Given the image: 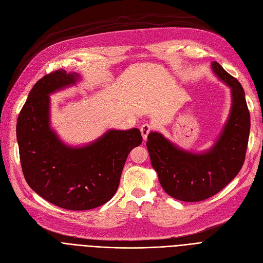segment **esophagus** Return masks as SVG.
<instances>
[{
    "mask_svg": "<svg viewBox=\"0 0 263 263\" xmlns=\"http://www.w3.org/2000/svg\"><path fill=\"white\" fill-rule=\"evenodd\" d=\"M151 129H153V123H148V122L144 123L141 127V133H142V136L144 140L147 139V136H148L149 132L151 131Z\"/></svg>",
    "mask_w": 263,
    "mask_h": 263,
    "instance_id": "esophagus-1",
    "label": "esophagus"
}]
</instances>
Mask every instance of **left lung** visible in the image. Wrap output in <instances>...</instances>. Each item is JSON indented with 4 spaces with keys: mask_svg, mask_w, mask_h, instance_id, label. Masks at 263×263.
Masks as SVG:
<instances>
[{
    "mask_svg": "<svg viewBox=\"0 0 263 263\" xmlns=\"http://www.w3.org/2000/svg\"><path fill=\"white\" fill-rule=\"evenodd\" d=\"M211 70L230 88L231 97L227 120L212 146L193 151L157 131H151L147 137L151 165L161 186L181 201H201L215 195L238 175L245 159L251 116L244 89L217 62L211 63Z\"/></svg>",
    "mask_w": 263,
    "mask_h": 263,
    "instance_id": "8db88e82",
    "label": "left lung"
}]
</instances>
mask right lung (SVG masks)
<instances>
[{"label": "right lung", "instance_id": "1", "mask_svg": "<svg viewBox=\"0 0 263 263\" xmlns=\"http://www.w3.org/2000/svg\"><path fill=\"white\" fill-rule=\"evenodd\" d=\"M81 73L58 70L40 79L17 120L22 172L30 187L63 209L100 206L118 189L130 151L142 144L139 129H108L84 145L65 143L51 126V95L76 86Z\"/></svg>", "mask_w": 263, "mask_h": 263}]
</instances>
